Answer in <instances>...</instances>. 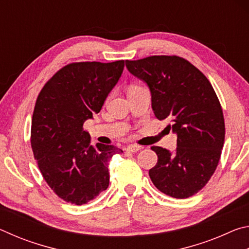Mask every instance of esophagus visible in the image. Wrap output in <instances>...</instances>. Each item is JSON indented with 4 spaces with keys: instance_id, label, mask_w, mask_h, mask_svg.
<instances>
[{
    "instance_id": "34e87169",
    "label": "esophagus",
    "mask_w": 249,
    "mask_h": 249,
    "mask_svg": "<svg viewBox=\"0 0 249 249\" xmlns=\"http://www.w3.org/2000/svg\"><path fill=\"white\" fill-rule=\"evenodd\" d=\"M142 148V146H137V145H128L127 147H126V150L127 151H130V153H136V151L141 150Z\"/></svg>"
}]
</instances>
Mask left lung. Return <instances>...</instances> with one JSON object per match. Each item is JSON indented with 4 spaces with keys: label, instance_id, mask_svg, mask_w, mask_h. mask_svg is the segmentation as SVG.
I'll return each mask as SVG.
<instances>
[{
    "label": "left lung",
    "instance_id": "left-lung-1",
    "mask_svg": "<svg viewBox=\"0 0 249 249\" xmlns=\"http://www.w3.org/2000/svg\"><path fill=\"white\" fill-rule=\"evenodd\" d=\"M126 68L147 84L151 108L177 135V148L151 147L158 161L149 177L159 191L176 199L199 192L215 171L224 145L221 104L205 75L177 56L126 60Z\"/></svg>",
    "mask_w": 249,
    "mask_h": 249
}]
</instances>
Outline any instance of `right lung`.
Masks as SVG:
<instances>
[{
    "label": "right lung",
    "mask_w": 249,
    "mask_h": 249,
    "mask_svg": "<svg viewBox=\"0 0 249 249\" xmlns=\"http://www.w3.org/2000/svg\"><path fill=\"white\" fill-rule=\"evenodd\" d=\"M124 60L108 64L75 62L45 84L32 121V148L52 190L69 203L82 205L108 187V161L123 150L113 145H90L83 130L99 113L119 82Z\"/></svg>",
    "instance_id": "right-lung-1"
}]
</instances>
